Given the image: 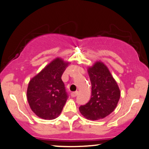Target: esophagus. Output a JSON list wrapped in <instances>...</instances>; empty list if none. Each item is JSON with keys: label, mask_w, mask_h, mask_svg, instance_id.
<instances>
[{"label": "esophagus", "mask_w": 149, "mask_h": 149, "mask_svg": "<svg viewBox=\"0 0 149 149\" xmlns=\"http://www.w3.org/2000/svg\"><path fill=\"white\" fill-rule=\"evenodd\" d=\"M78 95V91H76V92H72V93H71V96L73 97H76L77 95Z\"/></svg>", "instance_id": "esophagus-1"}]
</instances>
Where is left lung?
I'll return each mask as SVG.
<instances>
[{"instance_id":"left-lung-1","label":"left lung","mask_w":149,"mask_h":149,"mask_svg":"<svg viewBox=\"0 0 149 149\" xmlns=\"http://www.w3.org/2000/svg\"><path fill=\"white\" fill-rule=\"evenodd\" d=\"M91 83V97L86 104L79 107L86 119H103L115 110L120 97V90L108 67L97 61L88 67Z\"/></svg>"}]
</instances>
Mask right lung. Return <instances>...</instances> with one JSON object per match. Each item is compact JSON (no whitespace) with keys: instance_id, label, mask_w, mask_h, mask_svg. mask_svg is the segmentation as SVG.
Wrapping results in <instances>:
<instances>
[{"instance_id":"obj_1","label":"right lung","mask_w":149,"mask_h":149,"mask_svg":"<svg viewBox=\"0 0 149 149\" xmlns=\"http://www.w3.org/2000/svg\"><path fill=\"white\" fill-rule=\"evenodd\" d=\"M70 64L56 58L31 79L27 97L32 111L44 120H54L61 113L68 98L61 77Z\"/></svg>"}]
</instances>
